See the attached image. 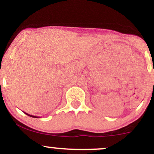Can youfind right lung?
<instances>
[{"mask_svg":"<svg viewBox=\"0 0 154 154\" xmlns=\"http://www.w3.org/2000/svg\"><path fill=\"white\" fill-rule=\"evenodd\" d=\"M25 113V112H24ZM25 114H26V115H28V116H31V117H34V118H38V116H33V115H30V114H26V113H25Z\"/></svg>","mask_w":154,"mask_h":154,"instance_id":"add662e5","label":"right lung"}]
</instances>
